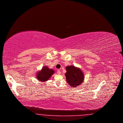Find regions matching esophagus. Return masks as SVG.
Listing matches in <instances>:
<instances>
[{
  "mask_svg": "<svg viewBox=\"0 0 123 123\" xmlns=\"http://www.w3.org/2000/svg\"><path fill=\"white\" fill-rule=\"evenodd\" d=\"M57 74H61V71H60V70H58V71H57Z\"/></svg>",
  "mask_w": 123,
  "mask_h": 123,
  "instance_id": "1",
  "label": "esophagus"
}]
</instances>
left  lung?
Listing matches in <instances>:
<instances>
[{
    "mask_svg": "<svg viewBox=\"0 0 123 123\" xmlns=\"http://www.w3.org/2000/svg\"><path fill=\"white\" fill-rule=\"evenodd\" d=\"M66 80L69 86L73 88L80 86L83 82L84 74L79 68L70 65L66 66Z\"/></svg>",
    "mask_w": 123,
    "mask_h": 123,
    "instance_id": "8db88e82",
    "label": "left lung"
}]
</instances>
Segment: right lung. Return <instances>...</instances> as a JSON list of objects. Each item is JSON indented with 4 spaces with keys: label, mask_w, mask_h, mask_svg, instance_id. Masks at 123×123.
I'll return each mask as SVG.
<instances>
[{
    "label": "right lung",
    "mask_w": 123,
    "mask_h": 123,
    "mask_svg": "<svg viewBox=\"0 0 123 123\" xmlns=\"http://www.w3.org/2000/svg\"><path fill=\"white\" fill-rule=\"evenodd\" d=\"M54 73V71L53 69H50L47 66H44L41 71L37 72V79L41 82H45L49 80Z\"/></svg>",
    "instance_id": "obj_1"
}]
</instances>
